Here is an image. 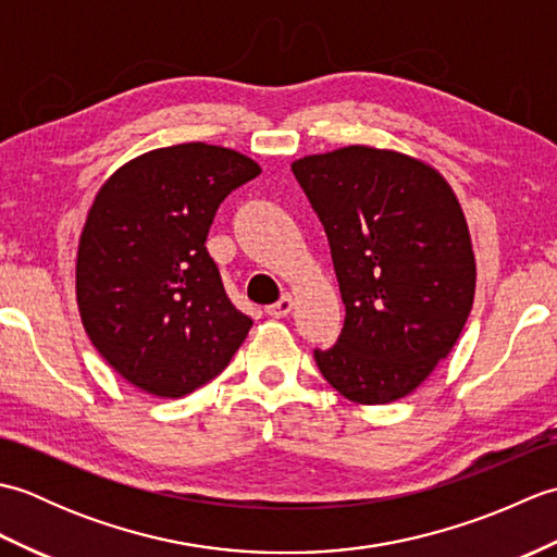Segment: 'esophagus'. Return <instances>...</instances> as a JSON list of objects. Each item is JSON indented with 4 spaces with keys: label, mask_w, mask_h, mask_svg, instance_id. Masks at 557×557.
<instances>
[{
    "label": "esophagus",
    "mask_w": 557,
    "mask_h": 557,
    "mask_svg": "<svg viewBox=\"0 0 557 557\" xmlns=\"http://www.w3.org/2000/svg\"><path fill=\"white\" fill-rule=\"evenodd\" d=\"M292 309H294V299H292V294H282L280 301L265 306V313H268L270 318H285Z\"/></svg>",
    "instance_id": "obj_1"
}]
</instances>
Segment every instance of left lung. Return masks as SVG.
Masks as SVG:
<instances>
[{
  "mask_svg": "<svg viewBox=\"0 0 557 557\" xmlns=\"http://www.w3.org/2000/svg\"><path fill=\"white\" fill-rule=\"evenodd\" d=\"M323 222L345 327L313 357L357 405L413 393L453 351L476 289L471 236L443 174L405 152L347 146L292 162Z\"/></svg>",
  "mask_w": 557,
  "mask_h": 557,
  "instance_id": "left-lung-1",
  "label": "left lung"
}]
</instances>
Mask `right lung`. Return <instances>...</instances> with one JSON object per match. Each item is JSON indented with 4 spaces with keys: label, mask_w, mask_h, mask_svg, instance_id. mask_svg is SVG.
Returning a JSON list of instances; mask_svg holds the SVG:
<instances>
[{
    "label": "right lung",
    "mask_w": 557,
    "mask_h": 557,
    "mask_svg": "<svg viewBox=\"0 0 557 557\" xmlns=\"http://www.w3.org/2000/svg\"><path fill=\"white\" fill-rule=\"evenodd\" d=\"M258 174L236 150L180 144L126 162L92 200L76 256L81 321L100 357L144 393H194L251 330L206 239L222 200Z\"/></svg>",
    "instance_id": "right-lung-1"
}]
</instances>
